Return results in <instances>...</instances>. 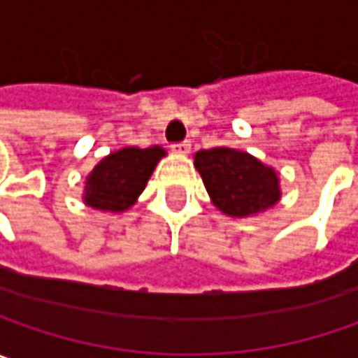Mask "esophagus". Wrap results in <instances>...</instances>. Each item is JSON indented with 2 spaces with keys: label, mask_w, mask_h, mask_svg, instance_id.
<instances>
[{
  "label": "esophagus",
  "mask_w": 358,
  "mask_h": 358,
  "mask_svg": "<svg viewBox=\"0 0 358 358\" xmlns=\"http://www.w3.org/2000/svg\"><path fill=\"white\" fill-rule=\"evenodd\" d=\"M172 152L174 155H188L190 152V142H176V144H172Z\"/></svg>",
  "instance_id": "esophagus-1"
}]
</instances>
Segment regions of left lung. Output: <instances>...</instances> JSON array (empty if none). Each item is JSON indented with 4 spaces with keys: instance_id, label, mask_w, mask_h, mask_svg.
<instances>
[{
    "instance_id": "left-lung-1",
    "label": "left lung",
    "mask_w": 358,
    "mask_h": 358,
    "mask_svg": "<svg viewBox=\"0 0 358 358\" xmlns=\"http://www.w3.org/2000/svg\"><path fill=\"white\" fill-rule=\"evenodd\" d=\"M203 186L217 210L231 217H248L275 206L281 198L278 172L255 156L217 146L194 156Z\"/></svg>"
}]
</instances>
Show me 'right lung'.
I'll return each mask as SVG.
<instances>
[{"label":"right lung","mask_w":358,"mask_h":358,"mask_svg":"<svg viewBox=\"0 0 358 358\" xmlns=\"http://www.w3.org/2000/svg\"><path fill=\"white\" fill-rule=\"evenodd\" d=\"M166 156L160 146H127L103 158L87 176L83 202L103 212H124L141 196L158 160Z\"/></svg>","instance_id":"right-lung-1"}]
</instances>
